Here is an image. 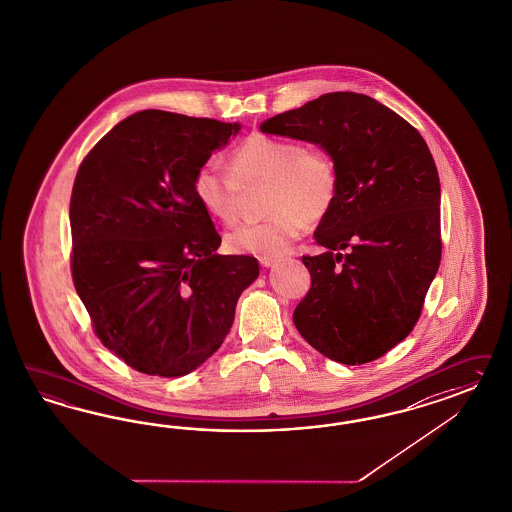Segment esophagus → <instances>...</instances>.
<instances>
[{
	"label": "esophagus",
	"instance_id": "1",
	"mask_svg": "<svg viewBox=\"0 0 512 512\" xmlns=\"http://www.w3.org/2000/svg\"><path fill=\"white\" fill-rule=\"evenodd\" d=\"M259 263H261V266H264V268H268V266H272V264L276 263V259H274V257H261Z\"/></svg>",
	"mask_w": 512,
	"mask_h": 512
}]
</instances>
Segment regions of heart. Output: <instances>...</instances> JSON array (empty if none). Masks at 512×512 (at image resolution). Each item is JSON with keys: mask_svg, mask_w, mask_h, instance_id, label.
Instances as JSON below:
<instances>
[{"mask_svg": "<svg viewBox=\"0 0 512 512\" xmlns=\"http://www.w3.org/2000/svg\"><path fill=\"white\" fill-rule=\"evenodd\" d=\"M268 182L261 221L244 223L227 236L238 255L279 257L306 231V219L319 221L334 208L340 174L323 148H308L291 139L251 135L238 144L229 169L204 163L193 176V195L202 210L231 225L238 219L242 187Z\"/></svg>", "mask_w": 512, "mask_h": 512, "instance_id": "1", "label": "heart"}]
</instances>
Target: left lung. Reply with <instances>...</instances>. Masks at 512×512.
<instances>
[{
  "label": "left lung",
  "instance_id": "1",
  "mask_svg": "<svg viewBox=\"0 0 512 512\" xmlns=\"http://www.w3.org/2000/svg\"><path fill=\"white\" fill-rule=\"evenodd\" d=\"M261 131L321 144L340 174L315 233L326 251L302 257L311 287L293 313L298 332L341 364L383 357L417 325L441 263V189L426 140L355 92L321 95Z\"/></svg>",
  "mask_w": 512,
  "mask_h": 512
}]
</instances>
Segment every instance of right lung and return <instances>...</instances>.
Masks as SVG:
<instances>
[{
  "mask_svg": "<svg viewBox=\"0 0 512 512\" xmlns=\"http://www.w3.org/2000/svg\"><path fill=\"white\" fill-rule=\"evenodd\" d=\"M238 124L142 110L82 159L71 193V276L93 332L127 366L180 377L212 357L259 276L221 236L193 176Z\"/></svg>",
  "mask_w": 512,
  "mask_h": 512,
  "instance_id": "obj_1",
  "label": "right lung"
}]
</instances>
